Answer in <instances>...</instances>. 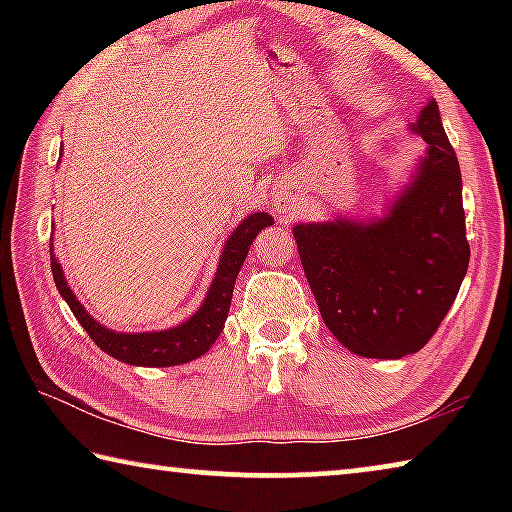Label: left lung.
<instances>
[{
  "label": "left lung",
  "mask_w": 512,
  "mask_h": 512,
  "mask_svg": "<svg viewBox=\"0 0 512 512\" xmlns=\"http://www.w3.org/2000/svg\"><path fill=\"white\" fill-rule=\"evenodd\" d=\"M409 131L427 142V151L409 183L384 203V214L293 225L327 329L368 359L422 350L454 305L470 264L461 167L436 99Z\"/></svg>",
  "instance_id": "1"
}]
</instances>
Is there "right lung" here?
<instances>
[{
  "instance_id": "right-lung-1",
  "label": "right lung",
  "mask_w": 512,
  "mask_h": 512,
  "mask_svg": "<svg viewBox=\"0 0 512 512\" xmlns=\"http://www.w3.org/2000/svg\"><path fill=\"white\" fill-rule=\"evenodd\" d=\"M268 225H273V216L268 212L248 214L246 219L230 232V237L225 239L219 266H216L212 284L205 293L201 307L180 325L158 329V332H115V329L101 325L97 318L90 316V311L81 305L76 293L69 289L63 268H60L54 255V244H49L51 273H54L58 293L63 296V300L67 302L69 309H72L76 320L83 325L85 332L90 334V339L97 343L103 352L115 357L117 361L131 363V366H180V363L203 357V354L212 348L214 341L219 339L225 318H228L232 289H235L241 264L246 262L253 239L264 228H268Z\"/></svg>"
}]
</instances>
